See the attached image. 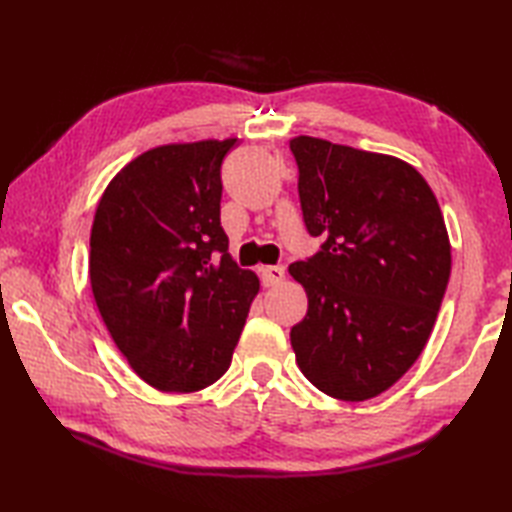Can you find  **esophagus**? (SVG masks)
Instances as JSON below:
<instances>
[{
    "label": "esophagus",
    "mask_w": 512,
    "mask_h": 512,
    "mask_svg": "<svg viewBox=\"0 0 512 512\" xmlns=\"http://www.w3.org/2000/svg\"><path fill=\"white\" fill-rule=\"evenodd\" d=\"M259 277H262V284L266 288L277 286L284 281V266H264L262 270H259Z\"/></svg>",
    "instance_id": "1"
}]
</instances>
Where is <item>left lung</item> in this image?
<instances>
[{
    "label": "left lung",
    "instance_id": "8db88e82",
    "mask_svg": "<svg viewBox=\"0 0 512 512\" xmlns=\"http://www.w3.org/2000/svg\"><path fill=\"white\" fill-rule=\"evenodd\" d=\"M299 200L321 250L290 264L308 314L290 330L297 365L323 394L367 400L418 361L451 275L440 204L409 162L297 136Z\"/></svg>",
    "mask_w": 512,
    "mask_h": 512
}]
</instances>
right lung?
Listing matches in <instances>:
<instances>
[{
	"label": "right lung",
	"instance_id": "obj_1",
	"mask_svg": "<svg viewBox=\"0 0 512 512\" xmlns=\"http://www.w3.org/2000/svg\"><path fill=\"white\" fill-rule=\"evenodd\" d=\"M237 138L160 145L107 184L90 235V284L118 350L147 385L222 378L259 292L228 255L222 160Z\"/></svg>",
	"mask_w": 512,
	"mask_h": 512
}]
</instances>
